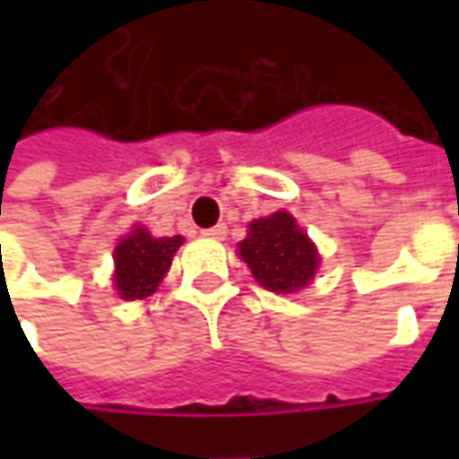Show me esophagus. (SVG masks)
I'll use <instances>...</instances> for the list:
<instances>
[{
  "mask_svg": "<svg viewBox=\"0 0 459 459\" xmlns=\"http://www.w3.org/2000/svg\"><path fill=\"white\" fill-rule=\"evenodd\" d=\"M201 236H206V238H223L226 236V226L223 223H219V226H213V229H206L201 230Z\"/></svg>",
  "mask_w": 459,
  "mask_h": 459,
  "instance_id": "obj_1",
  "label": "esophagus"
}]
</instances>
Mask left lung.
Here are the masks:
<instances>
[{
  "label": "left lung",
  "instance_id": "8db88e82",
  "mask_svg": "<svg viewBox=\"0 0 459 459\" xmlns=\"http://www.w3.org/2000/svg\"><path fill=\"white\" fill-rule=\"evenodd\" d=\"M238 253L263 288L282 295L305 288L319 265L317 248L285 211L253 221Z\"/></svg>",
  "mask_w": 459,
  "mask_h": 459
}]
</instances>
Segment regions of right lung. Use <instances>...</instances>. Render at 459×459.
I'll return each mask as SVG.
<instances>
[{"instance_id": "obj_1", "label": "right lung", "mask_w": 459, "mask_h": 459, "mask_svg": "<svg viewBox=\"0 0 459 459\" xmlns=\"http://www.w3.org/2000/svg\"><path fill=\"white\" fill-rule=\"evenodd\" d=\"M184 238H154L144 229H134L115 248V285L120 298H150L167 275L171 255L177 253Z\"/></svg>"}]
</instances>
